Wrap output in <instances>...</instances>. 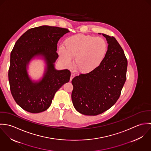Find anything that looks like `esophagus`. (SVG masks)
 Returning a JSON list of instances; mask_svg holds the SVG:
<instances>
[{"label":"esophagus","instance_id":"1","mask_svg":"<svg viewBox=\"0 0 151 151\" xmlns=\"http://www.w3.org/2000/svg\"><path fill=\"white\" fill-rule=\"evenodd\" d=\"M74 76H75L74 74L71 73V77H70V81H71V80H72V79L74 77Z\"/></svg>","mask_w":151,"mask_h":151}]
</instances>
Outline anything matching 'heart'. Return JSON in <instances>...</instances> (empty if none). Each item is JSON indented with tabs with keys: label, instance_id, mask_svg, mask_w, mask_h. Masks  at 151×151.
Listing matches in <instances>:
<instances>
[{
	"label": "heart",
	"instance_id": "1",
	"mask_svg": "<svg viewBox=\"0 0 151 151\" xmlns=\"http://www.w3.org/2000/svg\"><path fill=\"white\" fill-rule=\"evenodd\" d=\"M65 47L59 48V55L67 65L72 63L78 71L87 74L98 68L104 61L108 52V43L101 37L77 34L65 40Z\"/></svg>",
	"mask_w": 151,
	"mask_h": 151
}]
</instances>
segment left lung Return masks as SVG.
<instances>
[{"mask_svg":"<svg viewBox=\"0 0 151 151\" xmlns=\"http://www.w3.org/2000/svg\"><path fill=\"white\" fill-rule=\"evenodd\" d=\"M102 35L108 49L102 65L71 81L73 104L77 111L88 116L101 114L113 106L126 80L127 60L122 47L114 37Z\"/></svg>","mask_w":151,"mask_h":151,"instance_id":"8db88e82","label":"left lung"}]
</instances>
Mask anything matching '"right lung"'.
<instances>
[{"instance_id": "right-lung-1", "label": "right lung", "mask_w": 151, "mask_h": 151, "mask_svg": "<svg viewBox=\"0 0 151 151\" xmlns=\"http://www.w3.org/2000/svg\"><path fill=\"white\" fill-rule=\"evenodd\" d=\"M69 32L66 28L42 25L29 29L15 43L10 54L9 81L14 101L25 111L37 113L47 110L55 93L69 81L70 71L57 70L54 65L59 56L58 42ZM38 55L45 60L47 68L42 80L34 82L29 77L26 67Z\"/></svg>"}]
</instances>
